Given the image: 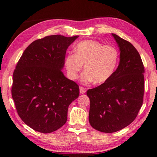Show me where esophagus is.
I'll return each instance as SVG.
<instances>
[{"instance_id": "1", "label": "esophagus", "mask_w": 157, "mask_h": 157, "mask_svg": "<svg viewBox=\"0 0 157 157\" xmlns=\"http://www.w3.org/2000/svg\"><path fill=\"white\" fill-rule=\"evenodd\" d=\"M86 92V89L84 88V87H80V93H81V94H84Z\"/></svg>"}]
</instances>
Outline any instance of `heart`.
I'll return each instance as SVG.
<instances>
[{
    "label": "heart",
    "mask_w": 157,
    "mask_h": 157,
    "mask_svg": "<svg viewBox=\"0 0 157 157\" xmlns=\"http://www.w3.org/2000/svg\"><path fill=\"white\" fill-rule=\"evenodd\" d=\"M75 54L65 57L64 64L69 77L76 79L85 64V71L81 76L83 83L95 81L103 83L108 81L115 71L119 54L116 48L95 40L79 42L75 48Z\"/></svg>",
    "instance_id": "1"
}]
</instances>
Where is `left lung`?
Wrapping results in <instances>:
<instances>
[{"label":"left lung","mask_w":157,"mask_h":157,"mask_svg":"<svg viewBox=\"0 0 157 157\" xmlns=\"http://www.w3.org/2000/svg\"><path fill=\"white\" fill-rule=\"evenodd\" d=\"M111 35L120 48L118 67L108 81L86 92L90 126L105 133L122 130L135 120L144 92V68L138 52L129 41Z\"/></svg>","instance_id":"8db88e82"}]
</instances>
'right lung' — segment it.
Segmentation results:
<instances>
[{
    "label": "right lung",
    "instance_id": "right-lung-1",
    "mask_svg": "<svg viewBox=\"0 0 157 157\" xmlns=\"http://www.w3.org/2000/svg\"><path fill=\"white\" fill-rule=\"evenodd\" d=\"M60 35L33 41L13 72L12 97L23 122L44 134L60 128L67 120L68 106L79 96V87L62 70L67 50L78 38Z\"/></svg>",
    "mask_w": 157,
    "mask_h": 157
}]
</instances>
